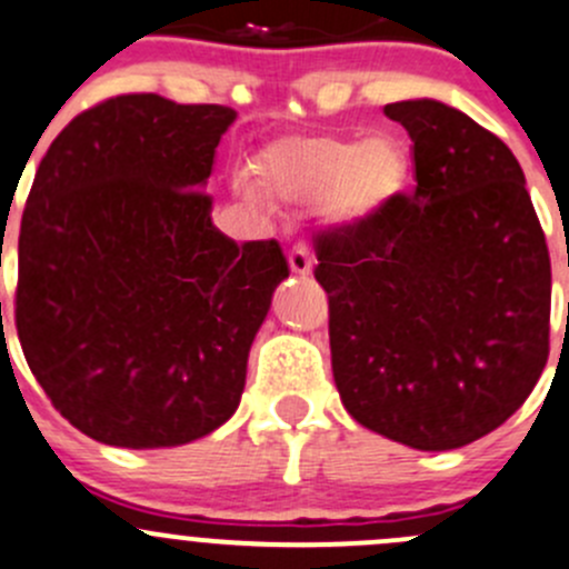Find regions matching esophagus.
Wrapping results in <instances>:
<instances>
[{
  "label": "esophagus",
  "mask_w": 569,
  "mask_h": 569,
  "mask_svg": "<svg viewBox=\"0 0 569 569\" xmlns=\"http://www.w3.org/2000/svg\"><path fill=\"white\" fill-rule=\"evenodd\" d=\"M287 262H290V271L296 273V277H309V273H312V254H309V246L307 243L292 246V251H290V257H287Z\"/></svg>",
  "instance_id": "esophagus-1"
}]
</instances>
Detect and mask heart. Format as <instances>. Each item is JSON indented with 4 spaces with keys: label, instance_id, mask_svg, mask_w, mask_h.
Segmentation results:
<instances>
[{
    "label": "heart",
    "instance_id": "obj_1",
    "mask_svg": "<svg viewBox=\"0 0 569 569\" xmlns=\"http://www.w3.org/2000/svg\"><path fill=\"white\" fill-rule=\"evenodd\" d=\"M407 154L390 134L368 140L337 134H292L260 151L257 182L284 204H320L329 229L351 232L373 221L407 182ZM260 201L254 188H246Z\"/></svg>",
    "mask_w": 569,
    "mask_h": 569
}]
</instances>
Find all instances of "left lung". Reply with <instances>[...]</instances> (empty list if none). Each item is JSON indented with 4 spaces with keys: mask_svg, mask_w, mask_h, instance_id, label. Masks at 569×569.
<instances>
[{
    "mask_svg": "<svg viewBox=\"0 0 569 569\" xmlns=\"http://www.w3.org/2000/svg\"><path fill=\"white\" fill-rule=\"evenodd\" d=\"M412 138L415 193L318 234L342 407L376 435L453 451L531 396L548 362L550 257L509 146L457 107H385Z\"/></svg>",
    "mask_w": 569,
    "mask_h": 569,
    "instance_id": "obj_1",
    "label": "left lung"
}]
</instances>
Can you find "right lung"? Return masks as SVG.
I'll list each match as a JSON object with an SVG mask.
<instances>
[{
  "label": "right lung",
  "instance_id": "add662e5",
  "mask_svg": "<svg viewBox=\"0 0 569 569\" xmlns=\"http://www.w3.org/2000/svg\"><path fill=\"white\" fill-rule=\"evenodd\" d=\"M238 112L129 93L49 146L19 234L16 329L54 409L116 448L227 423L251 342L290 277L277 240L238 246L204 193Z\"/></svg>",
  "mask_w": 569,
  "mask_h": 569
}]
</instances>
